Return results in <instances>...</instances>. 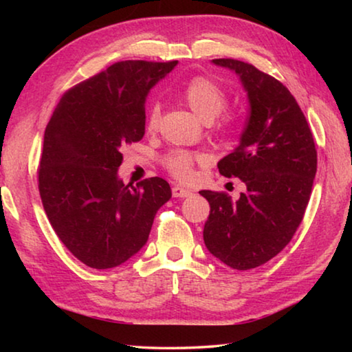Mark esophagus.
<instances>
[{
    "label": "esophagus",
    "mask_w": 352,
    "mask_h": 352,
    "mask_svg": "<svg viewBox=\"0 0 352 352\" xmlns=\"http://www.w3.org/2000/svg\"><path fill=\"white\" fill-rule=\"evenodd\" d=\"M190 194H192V192H190L189 189H184V188H180V186L172 188V195H174V197L184 199V197H189Z\"/></svg>",
    "instance_id": "esophagus-1"
}]
</instances>
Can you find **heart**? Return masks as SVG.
I'll use <instances>...</instances> for the list:
<instances>
[{"instance_id": "1", "label": "heart", "mask_w": 352, "mask_h": 352, "mask_svg": "<svg viewBox=\"0 0 352 352\" xmlns=\"http://www.w3.org/2000/svg\"><path fill=\"white\" fill-rule=\"evenodd\" d=\"M182 98L204 122L214 121L228 105V94L223 88L210 77L204 76L190 79L183 87ZM160 116H162V109L158 104H153L146 116V129L148 132H155L158 129ZM223 127L225 124H220V129ZM205 155L200 152L174 148L163 158V164L166 170L177 180L188 182L194 175V166L205 163Z\"/></svg>"}]
</instances>
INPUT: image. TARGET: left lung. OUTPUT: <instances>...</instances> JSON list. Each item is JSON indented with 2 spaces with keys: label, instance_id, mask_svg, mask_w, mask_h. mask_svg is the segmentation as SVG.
<instances>
[{
  "label": "left lung",
  "instance_id": "left-lung-1",
  "mask_svg": "<svg viewBox=\"0 0 352 352\" xmlns=\"http://www.w3.org/2000/svg\"><path fill=\"white\" fill-rule=\"evenodd\" d=\"M212 62L233 69L248 94L241 144L217 164L223 177L241 178L247 192L233 201L226 192L200 190L211 208L204 241L223 264L250 270L275 258L300 226L317 172V148L287 87L252 63Z\"/></svg>",
  "mask_w": 352,
  "mask_h": 352
}]
</instances>
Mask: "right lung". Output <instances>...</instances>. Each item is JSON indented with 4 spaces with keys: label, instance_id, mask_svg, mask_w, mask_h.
I'll list each match as a JSON object with an SVG mask.
<instances>
[{
    "label": "right lung",
    "instance_id": "add662e5",
    "mask_svg": "<svg viewBox=\"0 0 352 352\" xmlns=\"http://www.w3.org/2000/svg\"><path fill=\"white\" fill-rule=\"evenodd\" d=\"M177 65L124 60L63 94L45 130L38 190L56 234L91 269L121 265L147 242L170 199L160 177L133 186L118 178L122 151L146 130V96Z\"/></svg>",
    "mask_w": 352,
    "mask_h": 352
}]
</instances>
